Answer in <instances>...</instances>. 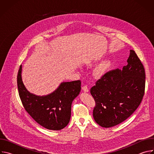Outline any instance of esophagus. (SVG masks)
I'll use <instances>...</instances> for the list:
<instances>
[{"label":"esophagus","mask_w":154,"mask_h":154,"mask_svg":"<svg viewBox=\"0 0 154 154\" xmlns=\"http://www.w3.org/2000/svg\"><path fill=\"white\" fill-rule=\"evenodd\" d=\"M82 90H83V91L84 92H85V93H87V92L89 91V88H88V85H85V86H83L82 87Z\"/></svg>","instance_id":"obj_1"}]
</instances>
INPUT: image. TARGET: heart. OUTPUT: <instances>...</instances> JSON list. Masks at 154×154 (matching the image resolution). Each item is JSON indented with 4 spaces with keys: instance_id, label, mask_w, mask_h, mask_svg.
<instances>
[{
    "instance_id": "1",
    "label": "heart",
    "mask_w": 154,
    "mask_h": 154,
    "mask_svg": "<svg viewBox=\"0 0 154 154\" xmlns=\"http://www.w3.org/2000/svg\"><path fill=\"white\" fill-rule=\"evenodd\" d=\"M112 61L110 60H105L102 62L94 71V75L96 77H99L102 76L106 73L112 66Z\"/></svg>"
}]
</instances>
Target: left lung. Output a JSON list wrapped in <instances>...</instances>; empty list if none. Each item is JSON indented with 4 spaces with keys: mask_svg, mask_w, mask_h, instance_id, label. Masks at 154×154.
Wrapping results in <instances>:
<instances>
[{
    "mask_svg": "<svg viewBox=\"0 0 154 154\" xmlns=\"http://www.w3.org/2000/svg\"><path fill=\"white\" fill-rule=\"evenodd\" d=\"M122 69L105 73L90 93L96 106L93 118L101 127L109 128L127 119L139 106L144 94L145 70L134 50Z\"/></svg>",
    "mask_w": 154,
    "mask_h": 154,
    "instance_id": "obj_1",
    "label": "left lung"
}]
</instances>
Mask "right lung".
<instances>
[{"label": "right lung", "instance_id": "add662e5", "mask_svg": "<svg viewBox=\"0 0 154 154\" xmlns=\"http://www.w3.org/2000/svg\"><path fill=\"white\" fill-rule=\"evenodd\" d=\"M22 65L17 77L19 95L27 112L45 128L60 130L69 122L71 105L81 90L80 80L63 82L53 93L46 96L30 93L25 87L21 77Z\"/></svg>", "mask_w": 154, "mask_h": 154}]
</instances>
